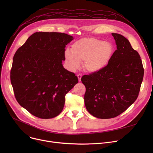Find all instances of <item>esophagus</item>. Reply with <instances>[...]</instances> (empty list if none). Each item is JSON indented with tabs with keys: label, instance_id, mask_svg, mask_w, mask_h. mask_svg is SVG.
Instances as JSON below:
<instances>
[{
	"label": "esophagus",
	"instance_id": "1",
	"mask_svg": "<svg viewBox=\"0 0 153 153\" xmlns=\"http://www.w3.org/2000/svg\"><path fill=\"white\" fill-rule=\"evenodd\" d=\"M77 76V77H78L79 82H81V78H82V75L79 74H78Z\"/></svg>",
	"mask_w": 153,
	"mask_h": 153
}]
</instances>
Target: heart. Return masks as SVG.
I'll use <instances>...</instances> for the list:
<instances>
[{
  "mask_svg": "<svg viewBox=\"0 0 153 153\" xmlns=\"http://www.w3.org/2000/svg\"><path fill=\"white\" fill-rule=\"evenodd\" d=\"M114 53V46L110 42L95 38H84L71 45V51L66 50L64 58L69 68L76 71L84 61V69L96 73L105 69Z\"/></svg>",
  "mask_w": 153,
  "mask_h": 153,
  "instance_id": "1",
  "label": "heart"
}]
</instances>
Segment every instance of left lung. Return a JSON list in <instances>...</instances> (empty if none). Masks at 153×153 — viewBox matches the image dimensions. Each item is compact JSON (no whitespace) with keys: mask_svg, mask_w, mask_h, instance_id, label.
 I'll list each match as a JSON object with an SVG mask.
<instances>
[{"mask_svg":"<svg viewBox=\"0 0 153 153\" xmlns=\"http://www.w3.org/2000/svg\"><path fill=\"white\" fill-rule=\"evenodd\" d=\"M117 45L108 66L100 72L84 75L86 109L94 117L108 119L125 111L137 99L144 69L140 56L123 36L111 33Z\"/></svg>","mask_w":153,"mask_h":153,"instance_id":"left-lung-1","label":"left lung"}]
</instances>
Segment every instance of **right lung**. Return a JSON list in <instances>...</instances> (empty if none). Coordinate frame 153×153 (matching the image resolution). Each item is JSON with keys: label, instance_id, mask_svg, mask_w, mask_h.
I'll use <instances>...</instances> for the list:
<instances>
[{"label": "right lung", "instance_id": "right-lung-1", "mask_svg": "<svg viewBox=\"0 0 153 153\" xmlns=\"http://www.w3.org/2000/svg\"><path fill=\"white\" fill-rule=\"evenodd\" d=\"M73 36L56 32H36L16 51L10 72L15 98L33 115L52 118L62 111L65 95L78 83L63 67L66 46Z\"/></svg>", "mask_w": 153, "mask_h": 153}]
</instances>
